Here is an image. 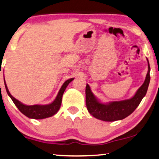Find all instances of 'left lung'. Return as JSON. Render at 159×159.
<instances>
[{
    "label": "left lung",
    "mask_w": 159,
    "mask_h": 159,
    "mask_svg": "<svg viewBox=\"0 0 159 159\" xmlns=\"http://www.w3.org/2000/svg\"><path fill=\"white\" fill-rule=\"evenodd\" d=\"M148 61V71L144 83L138 89L132 98L121 101H112L102 103L93 95L90 86L87 84L85 89L86 106L89 113L95 118L105 121H114L126 118L136 109L146 94L150 83V64Z\"/></svg>",
    "instance_id": "left-lung-1"
}]
</instances>
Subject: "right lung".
I'll return each instance as SVG.
<instances>
[{
    "label": "right lung",
    "mask_w": 159,
    "mask_h": 159,
    "mask_svg": "<svg viewBox=\"0 0 159 159\" xmlns=\"http://www.w3.org/2000/svg\"><path fill=\"white\" fill-rule=\"evenodd\" d=\"M74 80V78H71V79L67 80L66 82L63 84V85L61 88L59 92H58L57 96H56V99L52 102L51 103L48 104V105H32V106H27L21 103L20 101L14 98V97L11 95V93L8 91V89L6 85L5 82V87L6 92H7L8 95L11 98V100L14 102V103L16 105V106L18 108V109L24 115L26 116L29 117L30 119H45L48 117H51L53 116L58 112L61 107V104L62 101V96L64 94L65 90H66V87Z\"/></svg>",
    "instance_id": "right-lung-1"
}]
</instances>
